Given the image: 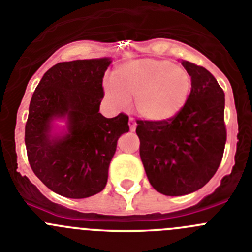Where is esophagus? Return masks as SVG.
<instances>
[{"label": "esophagus", "instance_id": "obj_1", "mask_svg": "<svg viewBox=\"0 0 252 252\" xmlns=\"http://www.w3.org/2000/svg\"><path fill=\"white\" fill-rule=\"evenodd\" d=\"M129 128H130L131 131H134L135 128H137V123H135V121L133 118H129Z\"/></svg>", "mask_w": 252, "mask_h": 252}]
</instances>
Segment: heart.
Wrapping results in <instances>:
<instances>
[{
    "label": "heart",
    "instance_id": "1",
    "mask_svg": "<svg viewBox=\"0 0 252 252\" xmlns=\"http://www.w3.org/2000/svg\"><path fill=\"white\" fill-rule=\"evenodd\" d=\"M191 87V77L184 68L165 60L143 58L115 68L105 93L121 107L134 99L135 112L143 119L163 123L182 112Z\"/></svg>",
    "mask_w": 252,
    "mask_h": 252
}]
</instances>
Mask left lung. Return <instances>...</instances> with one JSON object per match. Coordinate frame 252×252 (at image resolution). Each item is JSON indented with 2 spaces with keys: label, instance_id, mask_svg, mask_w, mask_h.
Instances as JSON below:
<instances>
[{
  "label": "left lung",
  "instance_id": "obj_1",
  "mask_svg": "<svg viewBox=\"0 0 252 252\" xmlns=\"http://www.w3.org/2000/svg\"><path fill=\"white\" fill-rule=\"evenodd\" d=\"M191 77V93L175 118L137 121L140 159L149 183L168 196L201 189L221 163L226 143L225 94L204 67L182 61Z\"/></svg>",
  "mask_w": 252,
  "mask_h": 252
}]
</instances>
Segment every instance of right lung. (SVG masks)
I'll return each mask as SVG.
<instances>
[{
    "label": "right lung",
    "mask_w": 252,
    "mask_h": 252,
    "mask_svg": "<svg viewBox=\"0 0 252 252\" xmlns=\"http://www.w3.org/2000/svg\"><path fill=\"white\" fill-rule=\"evenodd\" d=\"M110 58L61 62L49 68L34 91L28 110L25 143L30 165L52 191L83 199L102 191L128 115L105 118L103 77ZM66 128L55 130L54 122Z\"/></svg>",
    "instance_id": "right-lung-1"
}]
</instances>
